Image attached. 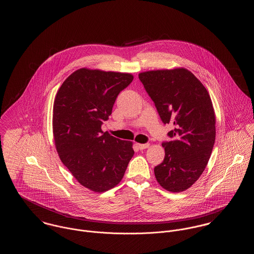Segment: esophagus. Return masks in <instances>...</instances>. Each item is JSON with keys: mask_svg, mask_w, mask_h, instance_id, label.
<instances>
[{"mask_svg": "<svg viewBox=\"0 0 254 254\" xmlns=\"http://www.w3.org/2000/svg\"><path fill=\"white\" fill-rule=\"evenodd\" d=\"M139 149H145L149 146V144H136Z\"/></svg>", "mask_w": 254, "mask_h": 254, "instance_id": "obj_1", "label": "esophagus"}]
</instances>
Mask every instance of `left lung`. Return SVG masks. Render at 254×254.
Wrapping results in <instances>:
<instances>
[{"label": "left lung", "mask_w": 254, "mask_h": 254, "mask_svg": "<svg viewBox=\"0 0 254 254\" xmlns=\"http://www.w3.org/2000/svg\"><path fill=\"white\" fill-rule=\"evenodd\" d=\"M164 124L174 128L163 142L165 159L154 168L156 180L171 192H181L199 179L215 142V113L203 84L186 68L139 74Z\"/></svg>", "instance_id": "left-lung-1"}]
</instances>
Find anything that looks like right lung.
Listing matches in <instances>:
<instances>
[{
    "label": "right lung",
    "instance_id": "add662e5",
    "mask_svg": "<svg viewBox=\"0 0 254 254\" xmlns=\"http://www.w3.org/2000/svg\"><path fill=\"white\" fill-rule=\"evenodd\" d=\"M129 73L80 68L61 85L53 105V136L63 164L86 189L104 192L121 182L132 158V142L103 132Z\"/></svg>",
    "mask_w": 254,
    "mask_h": 254
}]
</instances>
